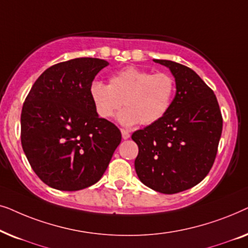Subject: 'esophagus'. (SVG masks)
Here are the masks:
<instances>
[{
  "instance_id": "obj_1",
  "label": "esophagus",
  "mask_w": 248,
  "mask_h": 248,
  "mask_svg": "<svg viewBox=\"0 0 248 248\" xmlns=\"http://www.w3.org/2000/svg\"><path fill=\"white\" fill-rule=\"evenodd\" d=\"M121 133H122V138H123L124 140H127V139L131 137L130 132L126 131V130H121Z\"/></svg>"
}]
</instances>
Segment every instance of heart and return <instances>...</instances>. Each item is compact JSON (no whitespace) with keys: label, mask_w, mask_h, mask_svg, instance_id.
<instances>
[{"label":"heart","mask_w":248,"mask_h":248,"mask_svg":"<svg viewBox=\"0 0 248 248\" xmlns=\"http://www.w3.org/2000/svg\"><path fill=\"white\" fill-rule=\"evenodd\" d=\"M89 94L98 116L110 118L117 115L118 123L133 126L141 123L150 125L167 113L175 94V81L167 73H155L127 66L109 78V83L94 81Z\"/></svg>","instance_id":"1"}]
</instances>
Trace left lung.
<instances>
[{
    "instance_id": "obj_1",
    "label": "left lung",
    "mask_w": 248,
    "mask_h": 248,
    "mask_svg": "<svg viewBox=\"0 0 248 248\" xmlns=\"http://www.w3.org/2000/svg\"><path fill=\"white\" fill-rule=\"evenodd\" d=\"M170 70L176 94L166 115L138 130L134 161L145 186L164 194L186 191L209 174L222 132L218 100L204 81L189 67L167 60H154Z\"/></svg>"
}]
</instances>
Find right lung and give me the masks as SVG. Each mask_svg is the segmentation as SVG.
Segmentation results:
<instances>
[{
  "label": "right lung",
  "instance_id": "right-lung-1",
  "mask_svg": "<svg viewBox=\"0 0 248 248\" xmlns=\"http://www.w3.org/2000/svg\"><path fill=\"white\" fill-rule=\"evenodd\" d=\"M107 61L80 57L40 74L21 111V144L36 175L50 187L79 191L101 178L121 131L98 116L89 94Z\"/></svg>",
  "mask_w": 248,
  "mask_h": 248
}]
</instances>
